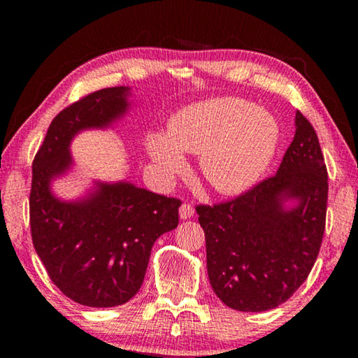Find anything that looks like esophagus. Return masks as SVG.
<instances>
[{
  "label": "esophagus",
  "mask_w": 358,
  "mask_h": 358,
  "mask_svg": "<svg viewBox=\"0 0 358 358\" xmlns=\"http://www.w3.org/2000/svg\"><path fill=\"white\" fill-rule=\"evenodd\" d=\"M179 217L180 220H189L194 217V207L190 203H182L179 208Z\"/></svg>",
  "instance_id": "1"
}]
</instances>
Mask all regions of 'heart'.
<instances>
[{"instance_id":"obj_1","label":"heart","mask_w":358,"mask_h":358,"mask_svg":"<svg viewBox=\"0 0 358 358\" xmlns=\"http://www.w3.org/2000/svg\"><path fill=\"white\" fill-rule=\"evenodd\" d=\"M280 143V127L271 112L238 97H218L185 107L169 134H151L148 151L166 176L187 168L182 153L200 155L210 187L238 195L254 187L271 168Z\"/></svg>"}]
</instances>
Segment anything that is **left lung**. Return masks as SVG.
Returning <instances> with one entry per match:
<instances>
[{
  "label": "left lung",
  "mask_w": 358,
  "mask_h": 358,
  "mask_svg": "<svg viewBox=\"0 0 358 358\" xmlns=\"http://www.w3.org/2000/svg\"><path fill=\"white\" fill-rule=\"evenodd\" d=\"M295 127L275 176L228 202L195 208L210 285L233 310L259 313L285 303L320 254L327 169L316 131L301 112Z\"/></svg>",
  "instance_id": "obj_1"
}]
</instances>
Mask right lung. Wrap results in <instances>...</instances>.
<instances>
[{"mask_svg": "<svg viewBox=\"0 0 358 358\" xmlns=\"http://www.w3.org/2000/svg\"><path fill=\"white\" fill-rule=\"evenodd\" d=\"M130 87H106L63 109L48 127L32 163L31 233L48 277L73 301L92 308L124 305L143 283L151 248L179 223L180 200L131 182H94L87 195L62 200L52 182L73 166L71 140L107 129L130 109Z\"/></svg>", "mask_w": 358, "mask_h": 358, "instance_id": "obj_1", "label": "right lung"}]
</instances>
